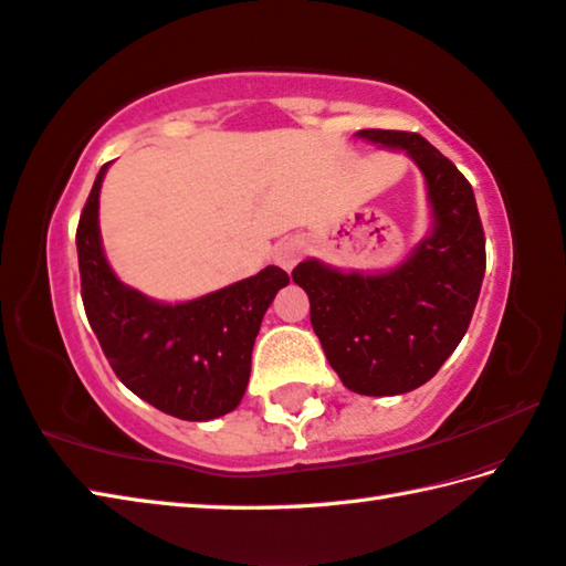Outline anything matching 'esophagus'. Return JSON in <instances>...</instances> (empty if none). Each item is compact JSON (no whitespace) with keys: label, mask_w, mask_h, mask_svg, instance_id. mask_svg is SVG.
I'll use <instances>...</instances> for the list:
<instances>
[{"label":"esophagus","mask_w":566,"mask_h":566,"mask_svg":"<svg viewBox=\"0 0 566 566\" xmlns=\"http://www.w3.org/2000/svg\"><path fill=\"white\" fill-rule=\"evenodd\" d=\"M304 254V244L300 240H284L274 248V262L282 266V270H294V264L302 260Z\"/></svg>","instance_id":"1"}]
</instances>
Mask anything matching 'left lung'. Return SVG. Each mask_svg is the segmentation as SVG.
<instances>
[{"mask_svg": "<svg viewBox=\"0 0 566 566\" xmlns=\"http://www.w3.org/2000/svg\"><path fill=\"white\" fill-rule=\"evenodd\" d=\"M423 172L430 230L388 270H342L316 256L292 280L310 296L314 334L342 384L361 396H400L428 384L455 352L485 276V234L462 172L418 133L358 130Z\"/></svg>", "mask_w": 566, "mask_h": 566, "instance_id": "left-lung-1", "label": "left lung"}]
</instances>
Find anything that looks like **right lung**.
Returning a JSON list of instances; mask_svg holds the SVG:
<instances>
[{"label":"right lung","mask_w":566,"mask_h":566,"mask_svg":"<svg viewBox=\"0 0 566 566\" xmlns=\"http://www.w3.org/2000/svg\"><path fill=\"white\" fill-rule=\"evenodd\" d=\"M98 170L76 230L81 296L88 324L120 384L180 420H212L240 406L252 346L276 292L290 284L280 266L190 302H158L123 284L106 260Z\"/></svg>","instance_id":"obj_1"}]
</instances>
